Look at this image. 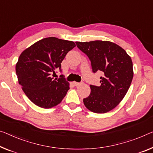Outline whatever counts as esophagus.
I'll list each match as a JSON object with an SVG mask.
<instances>
[{"label": "esophagus", "mask_w": 153, "mask_h": 153, "mask_svg": "<svg viewBox=\"0 0 153 153\" xmlns=\"http://www.w3.org/2000/svg\"><path fill=\"white\" fill-rule=\"evenodd\" d=\"M72 83H73V85L75 86H78V85H79L80 84H81L80 83H78V82H75V81H74Z\"/></svg>", "instance_id": "1"}]
</instances>
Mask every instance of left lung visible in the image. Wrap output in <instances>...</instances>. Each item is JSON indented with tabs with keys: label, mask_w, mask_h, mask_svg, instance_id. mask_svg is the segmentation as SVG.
<instances>
[{
	"label": "left lung",
	"mask_w": 153,
	"mask_h": 153,
	"mask_svg": "<svg viewBox=\"0 0 153 153\" xmlns=\"http://www.w3.org/2000/svg\"><path fill=\"white\" fill-rule=\"evenodd\" d=\"M88 55L93 72L101 71L100 86L90 85L91 93L83 99L90 111L105 114L117 107L123 99L133 77V62L125 51L109 41L76 42Z\"/></svg>",
	"instance_id": "8db88e82"
}]
</instances>
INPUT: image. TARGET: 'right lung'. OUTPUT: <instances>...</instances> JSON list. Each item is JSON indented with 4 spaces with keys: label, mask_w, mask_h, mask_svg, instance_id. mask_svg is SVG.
<instances>
[{
    "label": "right lung",
    "mask_w": 153,
    "mask_h": 153,
    "mask_svg": "<svg viewBox=\"0 0 153 153\" xmlns=\"http://www.w3.org/2000/svg\"><path fill=\"white\" fill-rule=\"evenodd\" d=\"M75 46L72 41L51 37L36 42L20 54L16 65L18 81L26 96L37 106L52 108L66 95L68 82L63 75L53 79L51 74L61 70V63Z\"/></svg>",
    "instance_id": "add662e5"
}]
</instances>
